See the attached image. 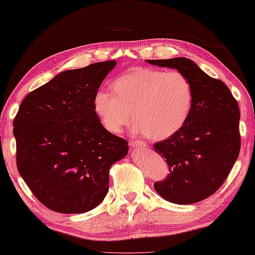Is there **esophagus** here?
Listing matches in <instances>:
<instances>
[{
	"instance_id": "obj_1",
	"label": "esophagus",
	"mask_w": 255,
	"mask_h": 255,
	"mask_svg": "<svg viewBox=\"0 0 255 255\" xmlns=\"http://www.w3.org/2000/svg\"><path fill=\"white\" fill-rule=\"evenodd\" d=\"M130 145L132 148H144V147H147V144L145 143H143V142H141V141H134V140H131L130 141Z\"/></svg>"
}]
</instances>
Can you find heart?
<instances>
[{
	"label": "heart",
	"instance_id": "heart-1",
	"mask_svg": "<svg viewBox=\"0 0 255 255\" xmlns=\"http://www.w3.org/2000/svg\"><path fill=\"white\" fill-rule=\"evenodd\" d=\"M193 100V86L185 74L137 68L116 79L113 89L98 90L94 110L103 127L112 133L122 132L134 115L133 133L164 140L184 127Z\"/></svg>",
	"mask_w": 255,
	"mask_h": 255
}]
</instances>
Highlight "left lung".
Wrapping results in <instances>:
<instances>
[{"label": "left lung", "instance_id": "obj_1", "mask_svg": "<svg viewBox=\"0 0 255 255\" xmlns=\"http://www.w3.org/2000/svg\"><path fill=\"white\" fill-rule=\"evenodd\" d=\"M145 61L185 74L194 91L193 107L184 127L153 144L170 170L165 181L156 182L153 187L172 203L202 201L222 186L239 157V105L223 81L208 76L190 58Z\"/></svg>", "mask_w": 255, "mask_h": 255}]
</instances>
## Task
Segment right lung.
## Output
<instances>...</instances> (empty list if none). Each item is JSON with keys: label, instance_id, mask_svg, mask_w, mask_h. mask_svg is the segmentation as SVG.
<instances>
[{"label": "right lung", "instance_id": "right-lung-1", "mask_svg": "<svg viewBox=\"0 0 255 255\" xmlns=\"http://www.w3.org/2000/svg\"><path fill=\"white\" fill-rule=\"evenodd\" d=\"M116 61L62 71L22 100L13 123L19 174L39 201L61 214H83L105 199L110 168L128 142L108 132L94 97Z\"/></svg>", "mask_w": 255, "mask_h": 255}]
</instances>
